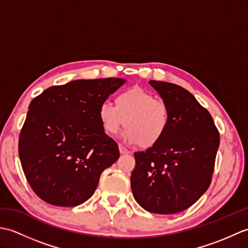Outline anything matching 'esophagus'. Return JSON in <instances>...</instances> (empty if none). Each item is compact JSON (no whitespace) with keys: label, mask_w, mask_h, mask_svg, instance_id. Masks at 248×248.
<instances>
[{"label":"esophagus","mask_w":248,"mask_h":248,"mask_svg":"<svg viewBox=\"0 0 248 248\" xmlns=\"http://www.w3.org/2000/svg\"><path fill=\"white\" fill-rule=\"evenodd\" d=\"M118 148H119V152H120L121 155H129V154H130V151H129L127 148H124V146L119 145V146H118Z\"/></svg>","instance_id":"1"}]
</instances>
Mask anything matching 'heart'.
<instances>
[{"mask_svg": "<svg viewBox=\"0 0 248 248\" xmlns=\"http://www.w3.org/2000/svg\"><path fill=\"white\" fill-rule=\"evenodd\" d=\"M98 118L108 135H115L124 124L127 130L124 139L145 149L152 148L164 139L170 123L166 103L138 86L119 93L115 105L108 102L100 104Z\"/></svg>", "mask_w": 248, "mask_h": 248, "instance_id": "obj_1", "label": "heart"}]
</instances>
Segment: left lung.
<instances>
[{"instance_id":"left-lung-1","label":"left lung","mask_w":248,"mask_h":248,"mask_svg":"<svg viewBox=\"0 0 248 248\" xmlns=\"http://www.w3.org/2000/svg\"><path fill=\"white\" fill-rule=\"evenodd\" d=\"M149 83L168 107L170 123L159 144L134 154L131 188L146 211L175 214L191 207L210 186L219 133L212 116L186 89Z\"/></svg>"}]
</instances>
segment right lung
Returning <instances> with one entry per match:
<instances>
[{
	"label": "right lung",
	"instance_id": "right-lung-1",
	"mask_svg": "<svg viewBox=\"0 0 248 248\" xmlns=\"http://www.w3.org/2000/svg\"><path fill=\"white\" fill-rule=\"evenodd\" d=\"M124 82L76 80L31 100L19 136V157L31 187L44 202L59 207L85 202L102 171L118 160V145L103 131L98 108Z\"/></svg>",
	"mask_w": 248,
	"mask_h": 248
}]
</instances>
